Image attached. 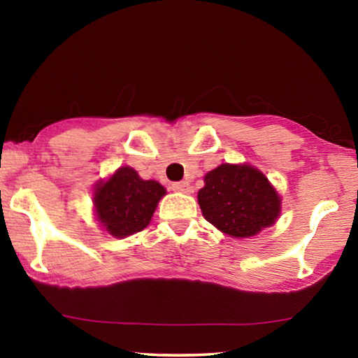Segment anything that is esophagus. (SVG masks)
<instances>
[{"instance_id": "obj_1", "label": "esophagus", "mask_w": 358, "mask_h": 358, "mask_svg": "<svg viewBox=\"0 0 358 358\" xmlns=\"http://www.w3.org/2000/svg\"><path fill=\"white\" fill-rule=\"evenodd\" d=\"M171 190L180 192V193H190L192 187H190V183H188V182H178V183L171 185Z\"/></svg>"}]
</instances>
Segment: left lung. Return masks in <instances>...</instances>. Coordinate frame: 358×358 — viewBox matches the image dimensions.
Listing matches in <instances>:
<instances>
[{
  "label": "left lung",
  "instance_id": "1",
  "mask_svg": "<svg viewBox=\"0 0 358 358\" xmlns=\"http://www.w3.org/2000/svg\"><path fill=\"white\" fill-rule=\"evenodd\" d=\"M203 183L196 199L205 220L234 239L257 236L281 215V195L248 163H222L203 176Z\"/></svg>",
  "mask_w": 358,
  "mask_h": 358
}]
</instances>
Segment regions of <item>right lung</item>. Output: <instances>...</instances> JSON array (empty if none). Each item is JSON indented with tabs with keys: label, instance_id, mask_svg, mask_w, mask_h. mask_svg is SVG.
<instances>
[{
	"label": "right lung",
	"instance_id": "obj_1",
	"mask_svg": "<svg viewBox=\"0 0 358 358\" xmlns=\"http://www.w3.org/2000/svg\"><path fill=\"white\" fill-rule=\"evenodd\" d=\"M165 195L162 183L143 180L134 168L121 166L94 187V217L106 234L124 239L150 225Z\"/></svg>",
	"mask_w": 358,
	"mask_h": 358
}]
</instances>
